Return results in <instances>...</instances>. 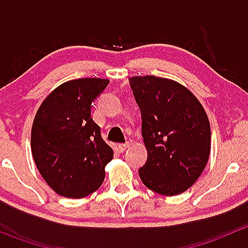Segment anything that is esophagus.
I'll return each mask as SVG.
<instances>
[{
    "instance_id": "1",
    "label": "esophagus",
    "mask_w": 248,
    "mask_h": 248,
    "mask_svg": "<svg viewBox=\"0 0 248 248\" xmlns=\"http://www.w3.org/2000/svg\"><path fill=\"white\" fill-rule=\"evenodd\" d=\"M131 146V142H126V144H119L117 145V149H119L120 152H124V150H127Z\"/></svg>"
}]
</instances>
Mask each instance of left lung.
I'll list each match as a JSON object with an SVG mask.
<instances>
[{
	"mask_svg": "<svg viewBox=\"0 0 248 248\" xmlns=\"http://www.w3.org/2000/svg\"><path fill=\"white\" fill-rule=\"evenodd\" d=\"M131 87L142 115L147 161L139 169L142 184L163 196L193 186L209 161L211 129L199 99L175 80L132 77Z\"/></svg>",
	"mask_w": 248,
	"mask_h": 248,
	"instance_id": "obj_1",
	"label": "left lung"
}]
</instances>
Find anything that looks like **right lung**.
<instances>
[{"label": "right lung", "mask_w": 248, "mask_h": 248, "mask_svg": "<svg viewBox=\"0 0 248 248\" xmlns=\"http://www.w3.org/2000/svg\"><path fill=\"white\" fill-rule=\"evenodd\" d=\"M108 79L82 78L52 90L36 112L31 151L44 181L59 196L84 198L101 187L114 157L91 117L93 99Z\"/></svg>", "instance_id": "add662e5"}]
</instances>
